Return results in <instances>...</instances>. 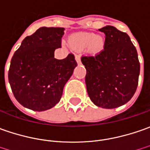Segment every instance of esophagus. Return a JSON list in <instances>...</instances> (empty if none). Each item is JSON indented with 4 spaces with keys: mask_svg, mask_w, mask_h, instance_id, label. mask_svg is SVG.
Instances as JSON below:
<instances>
[{
    "mask_svg": "<svg viewBox=\"0 0 150 150\" xmlns=\"http://www.w3.org/2000/svg\"><path fill=\"white\" fill-rule=\"evenodd\" d=\"M75 60H76V62H77V64H78V65H80V64H81L80 54H75Z\"/></svg>",
    "mask_w": 150,
    "mask_h": 150,
    "instance_id": "1",
    "label": "esophagus"
}]
</instances>
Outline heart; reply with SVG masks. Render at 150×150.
Instances as JSON below:
<instances>
[{
	"label": "heart",
	"mask_w": 150,
	"mask_h": 150,
	"mask_svg": "<svg viewBox=\"0 0 150 150\" xmlns=\"http://www.w3.org/2000/svg\"><path fill=\"white\" fill-rule=\"evenodd\" d=\"M70 43L76 50L88 48L91 53H98L104 48V40L100 35L91 33H79L70 38Z\"/></svg>",
	"instance_id": "heart-1"
}]
</instances>
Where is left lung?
Returning a JSON list of instances; mask_svg holds the SVG:
<instances>
[{
  "label": "left lung",
  "mask_w": 150,
  "mask_h": 150,
  "mask_svg": "<svg viewBox=\"0 0 150 150\" xmlns=\"http://www.w3.org/2000/svg\"><path fill=\"white\" fill-rule=\"evenodd\" d=\"M99 30L105 35L104 49L96 55H83L85 84L91 101L115 109L130 100L136 91L140 65L129 36L114 26Z\"/></svg>",
  "instance_id": "obj_1"
}]
</instances>
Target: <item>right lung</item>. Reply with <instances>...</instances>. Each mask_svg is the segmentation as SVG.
<instances>
[{
    "mask_svg": "<svg viewBox=\"0 0 150 150\" xmlns=\"http://www.w3.org/2000/svg\"><path fill=\"white\" fill-rule=\"evenodd\" d=\"M65 28L40 27L22 40L11 60L8 80L15 98L35 111L54 107L77 63L70 53L63 59L54 57L61 47Z\"/></svg>",
    "mask_w": 150,
    "mask_h": 150,
    "instance_id": "1",
    "label": "right lung"
}]
</instances>
